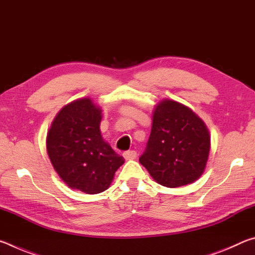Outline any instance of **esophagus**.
<instances>
[{
    "instance_id": "obj_1",
    "label": "esophagus",
    "mask_w": 255,
    "mask_h": 255,
    "mask_svg": "<svg viewBox=\"0 0 255 255\" xmlns=\"http://www.w3.org/2000/svg\"><path fill=\"white\" fill-rule=\"evenodd\" d=\"M123 155L126 159H133L137 157V152L136 150H126V152H124Z\"/></svg>"
}]
</instances>
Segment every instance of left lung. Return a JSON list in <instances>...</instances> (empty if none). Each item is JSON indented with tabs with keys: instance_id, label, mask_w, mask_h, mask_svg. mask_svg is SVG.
<instances>
[{
	"instance_id": "obj_1",
	"label": "left lung",
	"mask_w": 255,
	"mask_h": 255,
	"mask_svg": "<svg viewBox=\"0 0 255 255\" xmlns=\"http://www.w3.org/2000/svg\"><path fill=\"white\" fill-rule=\"evenodd\" d=\"M210 137L205 123L183 105L163 100L155 108L153 126L139 162L157 183L176 188L202 174Z\"/></svg>"
}]
</instances>
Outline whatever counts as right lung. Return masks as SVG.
<instances>
[{
  "instance_id": "add662e5",
  "label": "right lung",
  "mask_w": 255,
  "mask_h": 255,
  "mask_svg": "<svg viewBox=\"0 0 255 255\" xmlns=\"http://www.w3.org/2000/svg\"><path fill=\"white\" fill-rule=\"evenodd\" d=\"M100 122V108L91 99H80L58 112L47 136L56 172L68 187L89 195L105 191L125 162L103 140Z\"/></svg>"
}]
</instances>
